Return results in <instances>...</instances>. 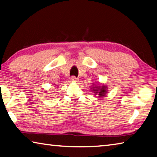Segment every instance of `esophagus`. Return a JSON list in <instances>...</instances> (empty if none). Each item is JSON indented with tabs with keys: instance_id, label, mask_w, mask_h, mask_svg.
<instances>
[{
	"instance_id": "obj_1",
	"label": "esophagus",
	"mask_w": 157,
	"mask_h": 157,
	"mask_svg": "<svg viewBox=\"0 0 157 157\" xmlns=\"http://www.w3.org/2000/svg\"><path fill=\"white\" fill-rule=\"evenodd\" d=\"M70 80H71V81H74V82H76L77 80H78V78H77L76 77H75V76H72V77H71V78H70Z\"/></svg>"
}]
</instances>
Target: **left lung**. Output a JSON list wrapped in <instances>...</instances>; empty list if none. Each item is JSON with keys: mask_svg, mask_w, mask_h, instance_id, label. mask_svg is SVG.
I'll return each instance as SVG.
<instances>
[{"mask_svg": "<svg viewBox=\"0 0 157 157\" xmlns=\"http://www.w3.org/2000/svg\"><path fill=\"white\" fill-rule=\"evenodd\" d=\"M94 91H95V94H98L99 97H102L105 95L107 93V87L106 86H100L98 87H95V89H94Z\"/></svg>", "mask_w": 157, "mask_h": 157, "instance_id": "obj_1", "label": "left lung"}]
</instances>
